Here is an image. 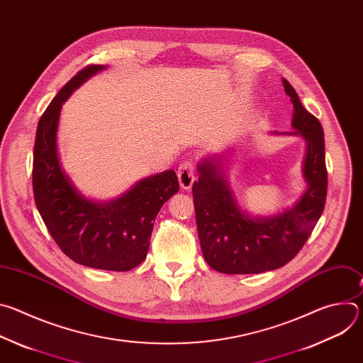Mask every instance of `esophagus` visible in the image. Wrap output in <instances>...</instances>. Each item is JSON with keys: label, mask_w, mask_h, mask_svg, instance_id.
<instances>
[{"label": "esophagus", "mask_w": 363, "mask_h": 363, "mask_svg": "<svg viewBox=\"0 0 363 363\" xmlns=\"http://www.w3.org/2000/svg\"><path fill=\"white\" fill-rule=\"evenodd\" d=\"M178 179H179V185L184 189H189L194 184L195 179V169L191 161H184L179 167H178Z\"/></svg>", "instance_id": "esophagus-1"}]
</instances>
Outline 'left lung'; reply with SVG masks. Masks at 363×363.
<instances>
[{
  "label": "left lung",
  "instance_id": "left-lung-1",
  "mask_svg": "<svg viewBox=\"0 0 363 363\" xmlns=\"http://www.w3.org/2000/svg\"><path fill=\"white\" fill-rule=\"evenodd\" d=\"M283 86L294 108V132L284 135H298L306 140L303 177L307 189L293 208L269 218L250 217L240 208L227 179L224 164L228 153L203 158L198 165L199 178L192 185V196L199 244L205 262L224 274H258L283 267L301 250L325 208L323 128L303 108L286 79Z\"/></svg>",
  "mask_w": 363,
  "mask_h": 363
}]
</instances>
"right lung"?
<instances>
[{"instance_id":"add662e5","label":"right lung","mask_w":363,"mask_h":363,"mask_svg":"<svg viewBox=\"0 0 363 363\" xmlns=\"http://www.w3.org/2000/svg\"><path fill=\"white\" fill-rule=\"evenodd\" d=\"M103 69L101 65L86 66L41 115L34 143L33 191L50 235L69 258L86 267L128 272L146 258L155 218L179 191V184L175 171L169 169L139 181L113 201L93 202L65 174L57 152L62 105L73 90Z\"/></svg>"}]
</instances>
